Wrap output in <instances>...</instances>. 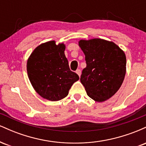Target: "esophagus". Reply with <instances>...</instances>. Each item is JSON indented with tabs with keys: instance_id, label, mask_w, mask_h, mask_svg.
<instances>
[{
	"instance_id": "1",
	"label": "esophagus",
	"mask_w": 146,
	"mask_h": 146,
	"mask_svg": "<svg viewBox=\"0 0 146 146\" xmlns=\"http://www.w3.org/2000/svg\"><path fill=\"white\" fill-rule=\"evenodd\" d=\"M76 73L79 75V76H80V75H81V70H80V69H77L76 70Z\"/></svg>"
}]
</instances>
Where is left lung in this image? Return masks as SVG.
Returning a JSON list of instances; mask_svg holds the SVG:
<instances>
[{
	"label": "left lung",
	"mask_w": 146,
	"mask_h": 146,
	"mask_svg": "<svg viewBox=\"0 0 146 146\" xmlns=\"http://www.w3.org/2000/svg\"><path fill=\"white\" fill-rule=\"evenodd\" d=\"M86 66L80 81L87 95L96 102L111 98L119 89L125 74L126 58L123 51L113 42L92 39L80 40Z\"/></svg>",
	"instance_id": "1"
}]
</instances>
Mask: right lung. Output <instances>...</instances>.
Listing matches in <instances>:
<instances>
[{
	"label": "right lung",
	"mask_w": 146,
	"mask_h": 146,
	"mask_svg": "<svg viewBox=\"0 0 146 146\" xmlns=\"http://www.w3.org/2000/svg\"><path fill=\"white\" fill-rule=\"evenodd\" d=\"M64 44L45 42L35 48L27 64L28 77L35 90L42 98L59 101L66 98L79 76L70 70Z\"/></svg>",
	"instance_id": "obj_1"
}]
</instances>
